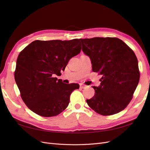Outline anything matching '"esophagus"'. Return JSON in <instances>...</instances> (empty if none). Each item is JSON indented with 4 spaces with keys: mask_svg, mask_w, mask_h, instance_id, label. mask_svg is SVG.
I'll return each instance as SVG.
<instances>
[{
    "mask_svg": "<svg viewBox=\"0 0 150 150\" xmlns=\"http://www.w3.org/2000/svg\"><path fill=\"white\" fill-rule=\"evenodd\" d=\"M86 87V86L84 85V84H80V88H81V89H84V88H85Z\"/></svg>",
    "mask_w": 150,
    "mask_h": 150,
    "instance_id": "esophagus-1",
    "label": "esophagus"
}]
</instances>
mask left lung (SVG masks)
I'll return each instance as SVG.
<instances>
[{"instance_id": "1", "label": "left lung", "mask_w": 150, "mask_h": 150, "mask_svg": "<svg viewBox=\"0 0 150 150\" xmlns=\"http://www.w3.org/2000/svg\"><path fill=\"white\" fill-rule=\"evenodd\" d=\"M93 71L102 75L100 86H92L94 96L86 99L99 114L108 116L123 110L131 101L139 80L138 62L133 50L116 38L80 39Z\"/></svg>"}]
</instances>
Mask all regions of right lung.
Instances as JSON below:
<instances>
[{
	"instance_id": "add662e5",
	"label": "right lung",
	"mask_w": 150,
	"mask_h": 150,
	"mask_svg": "<svg viewBox=\"0 0 150 150\" xmlns=\"http://www.w3.org/2000/svg\"><path fill=\"white\" fill-rule=\"evenodd\" d=\"M79 39L34 40L18 56L14 77L21 96L30 110L43 117L60 114L78 84H65L56 76L80 53Z\"/></svg>"
}]
</instances>
